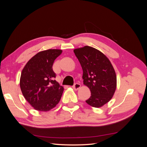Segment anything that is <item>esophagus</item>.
<instances>
[{"instance_id": "esophagus-1", "label": "esophagus", "mask_w": 147, "mask_h": 147, "mask_svg": "<svg viewBox=\"0 0 147 147\" xmlns=\"http://www.w3.org/2000/svg\"><path fill=\"white\" fill-rule=\"evenodd\" d=\"M80 86H81V85H80V84H79V83H75L74 85H73V86H72V88L74 89V90H78V89L80 88Z\"/></svg>"}]
</instances>
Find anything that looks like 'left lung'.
Wrapping results in <instances>:
<instances>
[{"label":"left lung","mask_w":147,"mask_h":147,"mask_svg":"<svg viewBox=\"0 0 147 147\" xmlns=\"http://www.w3.org/2000/svg\"><path fill=\"white\" fill-rule=\"evenodd\" d=\"M83 69V83L91 91L86 100L94 107H100L112 98L117 88V76L109 59L97 49L89 46L74 50Z\"/></svg>","instance_id":"left-lung-1"}]
</instances>
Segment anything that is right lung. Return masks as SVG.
Instances as JSON below:
<instances>
[{
  "instance_id": "obj_1",
  "label": "right lung",
  "mask_w": 147,
  "mask_h": 147,
  "mask_svg": "<svg viewBox=\"0 0 147 147\" xmlns=\"http://www.w3.org/2000/svg\"><path fill=\"white\" fill-rule=\"evenodd\" d=\"M62 50L50 49L38 53L22 70L20 88L29 103L38 111L47 112L59 103L64 91L55 78L53 64Z\"/></svg>"
}]
</instances>
